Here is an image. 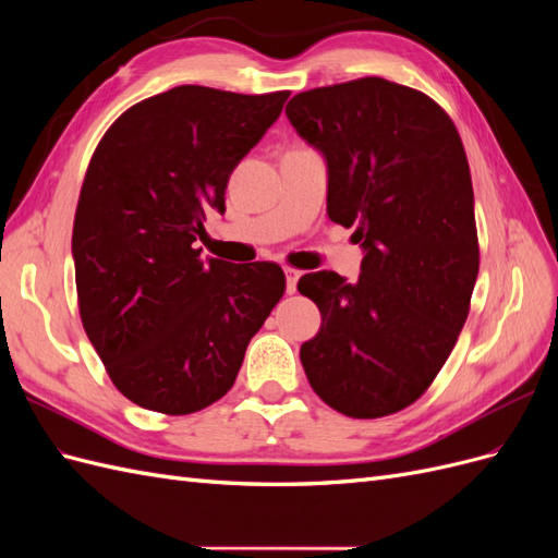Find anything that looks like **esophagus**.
Segmentation results:
<instances>
[{
	"label": "esophagus",
	"instance_id": "34e87169",
	"mask_svg": "<svg viewBox=\"0 0 558 558\" xmlns=\"http://www.w3.org/2000/svg\"><path fill=\"white\" fill-rule=\"evenodd\" d=\"M286 293L289 295H293L295 291H298V279H300V272L298 269H291V267H286Z\"/></svg>",
	"mask_w": 558,
	"mask_h": 558
}]
</instances>
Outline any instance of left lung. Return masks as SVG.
<instances>
[{
  "label": "left lung",
  "instance_id": "1",
  "mask_svg": "<svg viewBox=\"0 0 558 558\" xmlns=\"http://www.w3.org/2000/svg\"><path fill=\"white\" fill-rule=\"evenodd\" d=\"M286 116L326 160L330 221L365 253L356 283L326 269L298 281L320 312L302 367L337 412H400L449 359L480 272L461 137L428 95L377 76L300 93Z\"/></svg>",
  "mask_w": 558,
  "mask_h": 558
}]
</instances>
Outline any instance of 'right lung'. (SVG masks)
Wrapping results in <instances>:
<instances>
[{
    "label": "right lung",
    "instance_id": "add662e5",
    "mask_svg": "<svg viewBox=\"0 0 558 558\" xmlns=\"http://www.w3.org/2000/svg\"><path fill=\"white\" fill-rule=\"evenodd\" d=\"M289 95L179 86L128 109L95 148L72 234L78 312L113 386L144 410L223 398L283 295L277 263L202 260L195 240Z\"/></svg>",
    "mask_w": 558,
    "mask_h": 558
}]
</instances>
